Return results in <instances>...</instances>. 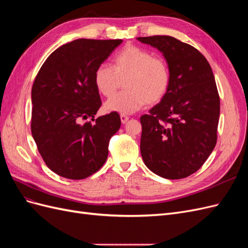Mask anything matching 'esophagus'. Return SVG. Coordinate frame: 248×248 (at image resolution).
<instances>
[{
	"label": "esophagus",
	"mask_w": 248,
	"mask_h": 248,
	"mask_svg": "<svg viewBox=\"0 0 248 248\" xmlns=\"http://www.w3.org/2000/svg\"><path fill=\"white\" fill-rule=\"evenodd\" d=\"M120 118H121V122H122V124H125V123L129 120V117H128V116H126V115H124V114H122L121 116H120Z\"/></svg>",
	"instance_id": "34e87169"
}]
</instances>
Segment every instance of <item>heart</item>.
Wrapping results in <instances>:
<instances>
[{
    "label": "heart",
    "mask_w": 248,
    "mask_h": 248,
    "mask_svg": "<svg viewBox=\"0 0 248 248\" xmlns=\"http://www.w3.org/2000/svg\"><path fill=\"white\" fill-rule=\"evenodd\" d=\"M124 79L126 90L106 102V110L130 114L161 101L170 84V66L164 58L127 44L115 55L112 67L101 64L94 73L95 86L104 97L114 95Z\"/></svg>",
    "instance_id": "obj_1"
}]
</instances>
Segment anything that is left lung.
Masks as SVG:
<instances>
[{
  "instance_id": "left-lung-1",
  "label": "left lung",
  "mask_w": 248,
  "mask_h": 248,
  "mask_svg": "<svg viewBox=\"0 0 248 248\" xmlns=\"http://www.w3.org/2000/svg\"><path fill=\"white\" fill-rule=\"evenodd\" d=\"M138 40L160 50L170 70L167 95L140 117L142 160L162 178H186L201 169L216 145L220 101L212 68L197 48L174 37Z\"/></svg>"
}]
</instances>
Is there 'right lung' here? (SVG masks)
I'll list each match as a JSON object with an SVG mask.
<instances>
[{
    "mask_svg": "<svg viewBox=\"0 0 248 248\" xmlns=\"http://www.w3.org/2000/svg\"><path fill=\"white\" fill-rule=\"evenodd\" d=\"M121 43V39L73 40L51 52L37 73L32 136L44 162L59 176L85 179L108 158L109 140L121 119L114 111L94 119L101 107L94 73ZM87 118L94 123H85Z\"/></svg>",
    "mask_w": 248,
    "mask_h": 248,
    "instance_id": "obj_1",
    "label": "right lung"
}]
</instances>
